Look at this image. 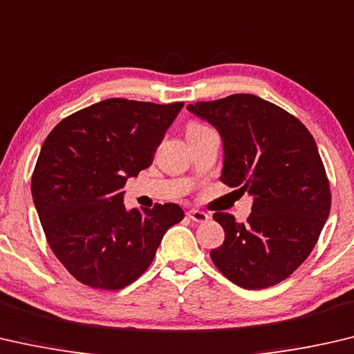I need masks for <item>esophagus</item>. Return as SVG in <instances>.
<instances>
[{"instance_id": "esophagus-1", "label": "esophagus", "mask_w": 354, "mask_h": 354, "mask_svg": "<svg viewBox=\"0 0 354 354\" xmlns=\"http://www.w3.org/2000/svg\"><path fill=\"white\" fill-rule=\"evenodd\" d=\"M187 216L189 219H193V221H196V223H205V221H208V219H210V216H208L207 213L201 212V210H196V208H191V210H188Z\"/></svg>"}]
</instances>
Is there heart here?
<instances>
[{"label":"heart","mask_w":354,"mask_h":354,"mask_svg":"<svg viewBox=\"0 0 354 354\" xmlns=\"http://www.w3.org/2000/svg\"><path fill=\"white\" fill-rule=\"evenodd\" d=\"M201 129H204V127H202L201 124L191 122V124L188 125V129H187V131H194V130H201Z\"/></svg>","instance_id":"b5f03b06"}]
</instances>
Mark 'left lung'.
<instances>
[{
  "instance_id": "obj_1",
  "label": "left lung",
  "mask_w": 354,
  "mask_h": 354,
  "mask_svg": "<svg viewBox=\"0 0 354 354\" xmlns=\"http://www.w3.org/2000/svg\"><path fill=\"white\" fill-rule=\"evenodd\" d=\"M223 141L221 182L252 198L239 223L215 213L225 239L210 257L236 286H276L308 259L329 216L331 191L309 130L282 108L252 94L187 106Z\"/></svg>"
}]
</instances>
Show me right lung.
<instances>
[{
	"instance_id": "1",
	"label": "right lung",
	"mask_w": 354,
	"mask_h": 354,
	"mask_svg": "<svg viewBox=\"0 0 354 354\" xmlns=\"http://www.w3.org/2000/svg\"><path fill=\"white\" fill-rule=\"evenodd\" d=\"M182 102L108 98L73 113L46 136L31 193L48 245L75 279L119 290L149 268L177 204L127 210V180L153 161Z\"/></svg>"
}]
</instances>
